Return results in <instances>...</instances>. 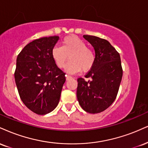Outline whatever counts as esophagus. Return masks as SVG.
<instances>
[{"label":"esophagus","mask_w":148,"mask_h":148,"mask_svg":"<svg viewBox=\"0 0 148 148\" xmlns=\"http://www.w3.org/2000/svg\"><path fill=\"white\" fill-rule=\"evenodd\" d=\"M65 77H66V80H67V81H68V80H69V79H72V76H69V75H66V76H65Z\"/></svg>","instance_id":"esophagus-1"}]
</instances>
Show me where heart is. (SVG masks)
<instances>
[{"instance_id": "heart-1", "label": "heart", "mask_w": 148, "mask_h": 148, "mask_svg": "<svg viewBox=\"0 0 148 148\" xmlns=\"http://www.w3.org/2000/svg\"><path fill=\"white\" fill-rule=\"evenodd\" d=\"M70 61L66 66L67 72L76 73L81 69L87 72L93 66L95 56L86 43L76 36H69L62 41L61 47L56 46L51 50V57L59 68H63L67 59Z\"/></svg>"}]
</instances>
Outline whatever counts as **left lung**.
<instances>
[{"label": "left lung", "mask_w": 148, "mask_h": 148, "mask_svg": "<svg viewBox=\"0 0 148 148\" xmlns=\"http://www.w3.org/2000/svg\"><path fill=\"white\" fill-rule=\"evenodd\" d=\"M83 38L94 47L95 60L85 76L91 81L77 79L76 96L85 112L100 113L112 104L118 94L123 76L121 57L107 40L90 35H83Z\"/></svg>", "instance_id": "left-lung-1"}]
</instances>
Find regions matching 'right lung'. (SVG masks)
Here are the masks:
<instances>
[{"instance_id": "add662e5", "label": "right lung", "mask_w": 148, "mask_h": 148, "mask_svg": "<svg viewBox=\"0 0 148 148\" xmlns=\"http://www.w3.org/2000/svg\"><path fill=\"white\" fill-rule=\"evenodd\" d=\"M59 36L42 37L29 42L16 58L14 73L21 100L37 114L53 111L59 103L65 76L51 57Z\"/></svg>"}]
</instances>
